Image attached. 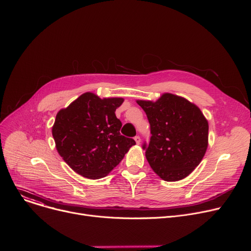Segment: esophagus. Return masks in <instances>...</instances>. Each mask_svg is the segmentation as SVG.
I'll return each mask as SVG.
<instances>
[{"label":"esophagus","mask_w":251,"mask_h":251,"mask_svg":"<svg viewBox=\"0 0 251 251\" xmlns=\"http://www.w3.org/2000/svg\"><path fill=\"white\" fill-rule=\"evenodd\" d=\"M134 141H135L136 145H140L141 144V137L140 136H135L134 137Z\"/></svg>","instance_id":"esophagus-1"}]
</instances>
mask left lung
<instances>
[{"instance_id": "left-lung-1", "label": "left lung", "mask_w": 251, "mask_h": 251, "mask_svg": "<svg viewBox=\"0 0 251 251\" xmlns=\"http://www.w3.org/2000/svg\"><path fill=\"white\" fill-rule=\"evenodd\" d=\"M151 126L146 158L156 175L168 182L189 176L202 160L209 140L208 120L186 98L163 93L156 101L136 100Z\"/></svg>"}]
</instances>
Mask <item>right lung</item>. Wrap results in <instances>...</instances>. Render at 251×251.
Listing matches in <instances>:
<instances>
[{
	"instance_id": "obj_1",
	"label": "right lung",
	"mask_w": 251,
	"mask_h": 251,
	"mask_svg": "<svg viewBox=\"0 0 251 251\" xmlns=\"http://www.w3.org/2000/svg\"><path fill=\"white\" fill-rule=\"evenodd\" d=\"M123 102L121 97L100 98L86 92L55 116L51 133L57 151L82 177H105L135 145L120 134L122 123L115 111Z\"/></svg>"
}]
</instances>
